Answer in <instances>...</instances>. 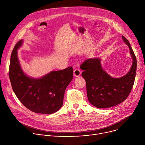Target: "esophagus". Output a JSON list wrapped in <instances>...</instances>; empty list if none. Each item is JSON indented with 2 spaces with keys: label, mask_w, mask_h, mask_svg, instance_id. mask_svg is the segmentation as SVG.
Returning a JSON list of instances; mask_svg holds the SVG:
<instances>
[{
  "label": "esophagus",
  "mask_w": 145,
  "mask_h": 145,
  "mask_svg": "<svg viewBox=\"0 0 145 145\" xmlns=\"http://www.w3.org/2000/svg\"><path fill=\"white\" fill-rule=\"evenodd\" d=\"M81 74V71L79 69H75L73 71V75L75 77H78Z\"/></svg>",
  "instance_id": "1"
}]
</instances>
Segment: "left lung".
I'll list each match as a JSON object with an SVG mask.
<instances>
[{"mask_svg": "<svg viewBox=\"0 0 145 145\" xmlns=\"http://www.w3.org/2000/svg\"><path fill=\"white\" fill-rule=\"evenodd\" d=\"M122 39L130 49L133 64L129 72L120 78H114L102 68L100 58H88L80 68L84 72L81 75L87 84L89 101L99 108H106L116 106L125 101L130 94L137 71V59L129 40L122 35Z\"/></svg>", "mask_w": 145, "mask_h": 145, "instance_id": "1", "label": "left lung"}]
</instances>
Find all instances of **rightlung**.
Masks as SVG:
<instances>
[{
    "label": "right lung",
    "mask_w": 145,
    "mask_h": 145,
    "mask_svg": "<svg viewBox=\"0 0 145 145\" xmlns=\"http://www.w3.org/2000/svg\"><path fill=\"white\" fill-rule=\"evenodd\" d=\"M20 40L12 52L9 77L12 88L18 99L30 111L39 114H52L63 105L66 88L73 78V68L52 71L35 78L27 76L20 67L17 50L22 46Z\"/></svg>",
    "instance_id": "obj_1"
}]
</instances>
